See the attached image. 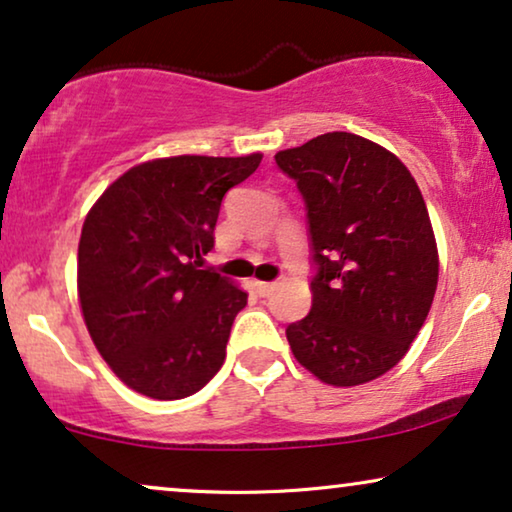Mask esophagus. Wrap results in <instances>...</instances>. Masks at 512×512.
<instances>
[{
	"instance_id": "1",
	"label": "esophagus",
	"mask_w": 512,
	"mask_h": 512,
	"mask_svg": "<svg viewBox=\"0 0 512 512\" xmlns=\"http://www.w3.org/2000/svg\"><path fill=\"white\" fill-rule=\"evenodd\" d=\"M277 289V284L275 282H256V291L261 293V296L265 298V296H270L272 291Z\"/></svg>"
}]
</instances>
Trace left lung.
I'll list each match as a JSON object with an SVG mask.
<instances>
[{
  "label": "left lung",
  "mask_w": 512,
  "mask_h": 512,
  "mask_svg": "<svg viewBox=\"0 0 512 512\" xmlns=\"http://www.w3.org/2000/svg\"><path fill=\"white\" fill-rule=\"evenodd\" d=\"M275 160L305 200L314 263L312 310L286 326L293 356L333 387L375 380L410 349L438 284L417 181L352 132H326Z\"/></svg>",
  "instance_id": "obj_1"
}]
</instances>
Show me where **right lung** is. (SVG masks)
<instances>
[{"mask_svg":"<svg viewBox=\"0 0 512 512\" xmlns=\"http://www.w3.org/2000/svg\"><path fill=\"white\" fill-rule=\"evenodd\" d=\"M174 156L118 177L83 221L79 300L109 368L139 394L177 401L219 373L247 293L212 268L221 200L261 165Z\"/></svg>","mask_w":512,"mask_h":512,"instance_id":"obj_1","label":"right lung"}]
</instances>
